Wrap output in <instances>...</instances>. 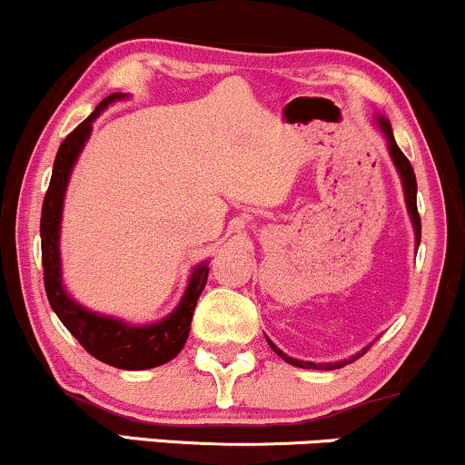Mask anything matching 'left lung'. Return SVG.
Returning a JSON list of instances; mask_svg holds the SVG:
<instances>
[{
	"label": "left lung",
	"mask_w": 465,
	"mask_h": 465,
	"mask_svg": "<svg viewBox=\"0 0 465 465\" xmlns=\"http://www.w3.org/2000/svg\"><path fill=\"white\" fill-rule=\"evenodd\" d=\"M380 127H382L384 134H387V138H389V153H391V158H393V163H395V166H398V171H400V175H401V184H404V195H406V206H409L411 219H413L415 239H417V246H420V242H421V219H420V213H417V180H415V171H413V166H411L409 158H406V155L401 153V149L398 147V144H395L393 132H391V124L387 123V120L380 118ZM268 342H270V347L274 349V353H279V356L283 358L285 362L294 364V367H302V369H338V367H345V364L353 362V360H358L360 356H364V353H367V349H369L367 347V349H364V351H360L353 358L345 360V362L316 364V362H302V360L288 358L283 351H281V349H276V345H274L272 341H268Z\"/></svg>",
	"instance_id": "1"
}]
</instances>
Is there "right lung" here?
<instances>
[{
	"instance_id": "obj_1",
	"label": "right lung",
	"mask_w": 465,
	"mask_h": 465,
	"mask_svg": "<svg viewBox=\"0 0 465 465\" xmlns=\"http://www.w3.org/2000/svg\"><path fill=\"white\" fill-rule=\"evenodd\" d=\"M116 98H123V94H112L105 101H101V105L94 109L74 132L67 134V138L56 151L50 186L45 191L44 206H41V261H44V285L50 307L67 327V331L81 342V347L87 353H92L101 362L135 371V369L160 367L182 351L186 338H189L197 299L206 285L208 265L195 268L189 290H186L177 310L155 325L132 327L114 321V318L92 314L65 294L64 285H61L59 261V223L65 186L70 180L72 166H74L78 153H81L83 144L92 132V123Z\"/></svg>"
}]
</instances>
